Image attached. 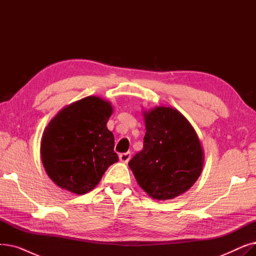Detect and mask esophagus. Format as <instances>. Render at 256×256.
<instances>
[{"label":"esophagus","mask_w":256,"mask_h":256,"mask_svg":"<svg viewBox=\"0 0 256 256\" xmlns=\"http://www.w3.org/2000/svg\"><path fill=\"white\" fill-rule=\"evenodd\" d=\"M130 156H132L130 152L121 154H119V160H120L122 163H128V160H130Z\"/></svg>","instance_id":"obj_1"}]
</instances>
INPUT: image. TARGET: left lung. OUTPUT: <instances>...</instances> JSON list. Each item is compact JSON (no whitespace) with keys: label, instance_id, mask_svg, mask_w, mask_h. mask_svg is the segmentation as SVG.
Segmentation results:
<instances>
[{"label":"left lung","instance_id":"1","mask_svg":"<svg viewBox=\"0 0 256 256\" xmlns=\"http://www.w3.org/2000/svg\"><path fill=\"white\" fill-rule=\"evenodd\" d=\"M143 150L128 162L139 186L152 198L172 199L188 191L204 166L193 126L176 109L158 106L144 113Z\"/></svg>","mask_w":256,"mask_h":256}]
</instances>
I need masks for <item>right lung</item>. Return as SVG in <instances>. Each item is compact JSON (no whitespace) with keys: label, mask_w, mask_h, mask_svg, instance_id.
Instances as JSON below:
<instances>
[{"label":"right lung","mask_w":256,"mask_h":256,"mask_svg":"<svg viewBox=\"0 0 256 256\" xmlns=\"http://www.w3.org/2000/svg\"><path fill=\"white\" fill-rule=\"evenodd\" d=\"M112 111L110 102L88 96L60 111L46 128L42 160L62 189L78 195L91 191L118 160L114 136L106 128Z\"/></svg>","instance_id":"obj_1"}]
</instances>
